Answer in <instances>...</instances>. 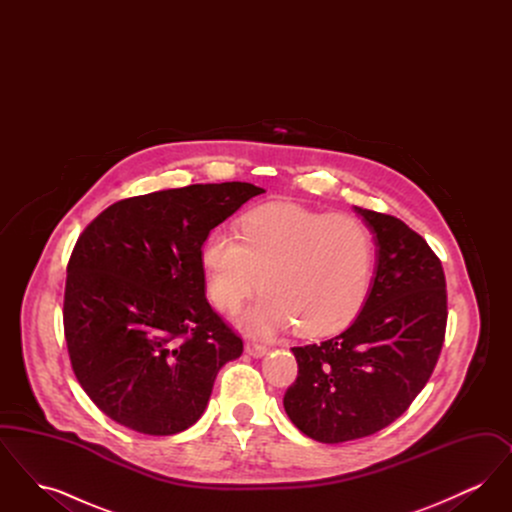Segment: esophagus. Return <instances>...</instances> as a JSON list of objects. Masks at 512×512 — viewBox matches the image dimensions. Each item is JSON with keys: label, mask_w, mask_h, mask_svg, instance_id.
<instances>
[{"label": "esophagus", "mask_w": 512, "mask_h": 512, "mask_svg": "<svg viewBox=\"0 0 512 512\" xmlns=\"http://www.w3.org/2000/svg\"><path fill=\"white\" fill-rule=\"evenodd\" d=\"M268 347L267 345H263V343H259V341L255 340H247L245 341V353H249L251 357H263V355H267Z\"/></svg>", "instance_id": "esophagus-1"}]
</instances>
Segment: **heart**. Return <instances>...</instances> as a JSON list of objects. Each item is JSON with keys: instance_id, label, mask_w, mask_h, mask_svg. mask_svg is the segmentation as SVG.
<instances>
[{"instance_id": "obj_1", "label": "heart", "mask_w": 512, "mask_h": 512, "mask_svg": "<svg viewBox=\"0 0 512 512\" xmlns=\"http://www.w3.org/2000/svg\"><path fill=\"white\" fill-rule=\"evenodd\" d=\"M240 240L213 230L201 245L211 303L234 313L257 288L249 330L295 326L303 338L338 334L361 315L372 288L374 240L361 220L292 203H267L240 220Z\"/></svg>"}]
</instances>
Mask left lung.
I'll use <instances>...</instances> for the list:
<instances>
[{"mask_svg":"<svg viewBox=\"0 0 512 512\" xmlns=\"http://www.w3.org/2000/svg\"><path fill=\"white\" fill-rule=\"evenodd\" d=\"M376 234L378 267L355 322L330 340L292 347L284 393L293 424L320 443L366 438L405 413L430 380L447 326L438 255L403 220L355 207Z\"/></svg>","mask_w":512,"mask_h":512,"instance_id":"left-lung-1","label":"left lung"}]
</instances>
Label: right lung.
I'll return each instance as SVG.
<instances>
[{"label": "right lung", "instance_id": "add662e5", "mask_svg": "<svg viewBox=\"0 0 512 512\" xmlns=\"http://www.w3.org/2000/svg\"><path fill=\"white\" fill-rule=\"evenodd\" d=\"M247 182L121 199L74 244L63 301L74 376L99 411L147 436L199 420L242 338L205 297L201 245L247 199Z\"/></svg>", "mask_w": 512, "mask_h": 512}]
</instances>
